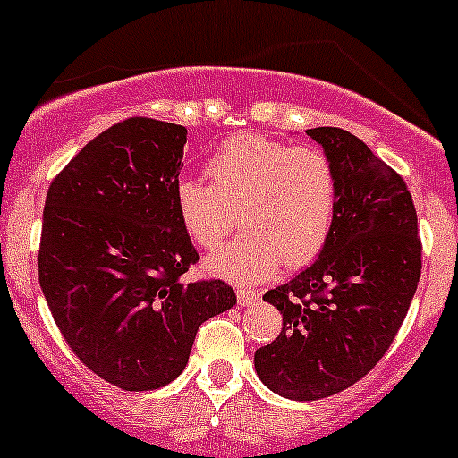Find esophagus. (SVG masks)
<instances>
[{
    "mask_svg": "<svg viewBox=\"0 0 458 458\" xmlns=\"http://www.w3.org/2000/svg\"><path fill=\"white\" fill-rule=\"evenodd\" d=\"M259 299V293L252 288H239L237 290V301L242 303V306H250V303H255Z\"/></svg>",
    "mask_w": 458,
    "mask_h": 458,
    "instance_id": "34e87169",
    "label": "esophagus"
}]
</instances>
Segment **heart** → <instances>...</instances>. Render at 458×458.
Returning <instances> with one entry per match:
<instances>
[{
    "label": "heart",
    "mask_w": 458,
    "mask_h": 458,
    "mask_svg": "<svg viewBox=\"0 0 458 458\" xmlns=\"http://www.w3.org/2000/svg\"><path fill=\"white\" fill-rule=\"evenodd\" d=\"M210 183L183 177L174 203L188 237L215 250L234 228L242 237L208 259V270L234 284H255L284 263L303 267L321 255L339 212V173L321 148L266 135L230 137L206 164Z\"/></svg>",
    "instance_id": "obj_1"
}]
</instances>
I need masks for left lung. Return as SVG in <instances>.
<instances>
[{
    "label": "left lung",
    "mask_w": 458,
    "mask_h": 458,
    "mask_svg": "<svg viewBox=\"0 0 458 458\" xmlns=\"http://www.w3.org/2000/svg\"><path fill=\"white\" fill-rule=\"evenodd\" d=\"M339 173V212L323 252L263 294L284 317L255 352L276 394L317 401L361 381L394 341L421 276L417 210L403 177L344 128L308 131Z\"/></svg>",
    "instance_id": "obj_1"
}]
</instances>
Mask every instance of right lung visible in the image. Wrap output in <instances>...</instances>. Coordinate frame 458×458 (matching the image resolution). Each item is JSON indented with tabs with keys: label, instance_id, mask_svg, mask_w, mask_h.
I'll return each mask as SVG.
<instances>
[{
	"label": "right lung",
	"instance_id": "1",
	"mask_svg": "<svg viewBox=\"0 0 458 458\" xmlns=\"http://www.w3.org/2000/svg\"><path fill=\"white\" fill-rule=\"evenodd\" d=\"M186 135L177 123L123 119L88 141L46 195V303L88 370L128 392L174 381L201 323L237 303L221 279H182L199 261L174 203Z\"/></svg>",
	"mask_w": 458,
	"mask_h": 458
}]
</instances>
